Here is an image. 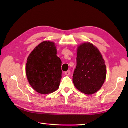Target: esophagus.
<instances>
[{"label":"esophagus","mask_w":128,"mask_h":128,"mask_svg":"<svg viewBox=\"0 0 128 128\" xmlns=\"http://www.w3.org/2000/svg\"><path fill=\"white\" fill-rule=\"evenodd\" d=\"M65 74H66V76H69V74H70V70H67L66 72H65Z\"/></svg>","instance_id":"esophagus-1"}]
</instances>
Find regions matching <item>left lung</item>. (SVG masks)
I'll use <instances>...</instances> for the list:
<instances>
[{"mask_svg": "<svg viewBox=\"0 0 128 128\" xmlns=\"http://www.w3.org/2000/svg\"><path fill=\"white\" fill-rule=\"evenodd\" d=\"M107 75L105 62L99 50L90 42L78 47L77 66L73 76L76 88L85 94L98 92L104 83Z\"/></svg>", "mask_w": 128, "mask_h": 128, "instance_id": "obj_1", "label": "left lung"}]
</instances>
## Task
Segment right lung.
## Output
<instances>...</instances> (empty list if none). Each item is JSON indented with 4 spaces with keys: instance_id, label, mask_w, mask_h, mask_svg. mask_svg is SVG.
Returning a JSON list of instances; mask_svg holds the SVG:
<instances>
[{
    "instance_id": "right-lung-1",
    "label": "right lung",
    "mask_w": 128,
    "mask_h": 128,
    "mask_svg": "<svg viewBox=\"0 0 128 128\" xmlns=\"http://www.w3.org/2000/svg\"><path fill=\"white\" fill-rule=\"evenodd\" d=\"M55 43L44 41L28 58L26 74L30 85L42 94L52 93L59 88L62 80V60L57 55Z\"/></svg>"
}]
</instances>
